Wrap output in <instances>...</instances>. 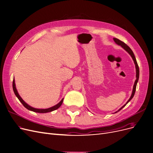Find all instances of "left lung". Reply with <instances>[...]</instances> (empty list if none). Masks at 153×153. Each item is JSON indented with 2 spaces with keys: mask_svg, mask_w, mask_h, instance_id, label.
Masks as SVG:
<instances>
[{
  "mask_svg": "<svg viewBox=\"0 0 153 153\" xmlns=\"http://www.w3.org/2000/svg\"><path fill=\"white\" fill-rule=\"evenodd\" d=\"M113 39H114V41L117 45H121V47H122L124 50H126V51H127V52L129 53V54H130V56H131V57L132 58V59H133L134 62V64H135V66H136V81H135V82H134V86H133V89H132V94H131V97H130L129 100L127 101V102H126V103L123 106V107H121L117 111L115 112V113H116V112H119L120 110H121V109L124 107V106H125L126 104H127L131 100V99H132V97H134V94H135V92H136V85H137V83L138 80H139V66H138V65H137V63L136 59V57H135V56H134V53H133V52H132V51L131 49V48L129 47V46H128V45H126L124 42H123V41H120V40L118 39L113 38Z\"/></svg>",
  "mask_w": 153,
  "mask_h": 153,
  "instance_id": "obj_1",
  "label": "left lung"
}]
</instances>
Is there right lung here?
I'll return each mask as SVG.
<instances>
[{
  "label": "right lung",
  "instance_id": "add662e5",
  "mask_svg": "<svg viewBox=\"0 0 153 153\" xmlns=\"http://www.w3.org/2000/svg\"><path fill=\"white\" fill-rule=\"evenodd\" d=\"M12 87H13V90H14V94L15 95L17 96V97L19 99V100L20 101V102H21L23 105L24 106V107L25 108H27V109L30 110V111H32L33 112H39V113H46V112H51V111H53L54 110H56L60 106L62 105V102H63V99L64 98L62 99V100L59 102L57 104L55 105L54 106H53V107H51L50 108H48V109H36V108H34L31 107V106H30L29 105H28L27 103L25 102V101L23 100V99L21 98V97L19 96V93L17 91V89L16 88V84H15V80L14 79H13V82H12Z\"/></svg>",
  "mask_w": 153,
  "mask_h": 153
}]
</instances>
